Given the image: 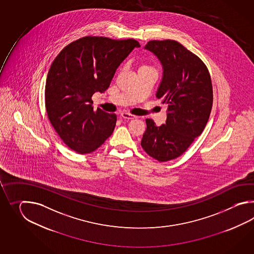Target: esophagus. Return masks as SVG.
Segmentation results:
<instances>
[{"mask_svg": "<svg viewBox=\"0 0 254 254\" xmlns=\"http://www.w3.org/2000/svg\"><path fill=\"white\" fill-rule=\"evenodd\" d=\"M121 117L125 120H132L136 118V116H134V115H132V114H127V113H122V114H121Z\"/></svg>", "mask_w": 254, "mask_h": 254, "instance_id": "esophagus-1", "label": "esophagus"}]
</instances>
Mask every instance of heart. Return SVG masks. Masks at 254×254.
<instances>
[{
  "label": "heart",
  "instance_id": "b5f03b06",
  "mask_svg": "<svg viewBox=\"0 0 254 254\" xmlns=\"http://www.w3.org/2000/svg\"><path fill=\"white\" fill-rule=\"evenodd\" d=\"M140 69H151V70H154V69H153L151 66H149V65L146 64L141 65V66H140Z\"/></svg>",
  "mask_w": 254,
  "mask_h": 254
}]
</instances>
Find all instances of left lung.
<instances>
[{"label": "left lung", "instance_id": "left-lung-1", "mask_svg": "<svg viewBox=\"0 0 254 254\" xmlns=\"http://www.w3.org/2000/svg\"><path fill=\"white\" fill-rule=\"evenodd\" d=\"M144 48L163 69L156 97L168 105L166 124L146 120L140 145L159 162L181 156L205 128L212 108L211 75L201 60L173 40L150 41Z\"/></svg>", "mask_w": 254, "mask_h": 254}]
</instances>
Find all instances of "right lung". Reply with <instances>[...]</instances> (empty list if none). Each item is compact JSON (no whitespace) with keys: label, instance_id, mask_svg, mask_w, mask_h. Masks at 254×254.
Returning a JSON list of instances; mask_svg holds the SVG:
<instances>
[{"label":"right lung","instance_id":"right-lung-1","mask_svg":"<svg viewBox=\"0 0 254 254\" xmlns=\"http://www.w3.org/2000/svg\"><path fill=\"white\" fill-rule=\"evenodd\" d=\"M140 43L85 36L68 44L54 59L45 84V108L54 129L66 145L85 154L108 139L116 114L93 110L92 96L105 92L114 73Z\"/></svg>","mask_w":254,"mask_h":254}]
</instances>
